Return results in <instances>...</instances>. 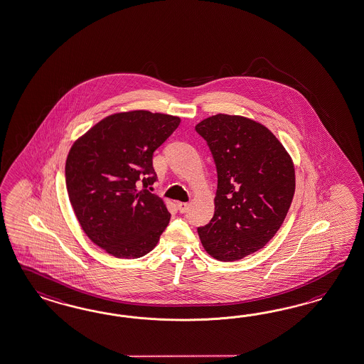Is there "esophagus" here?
<instances>
[{
  "label": "esophagus",
  "instance_id": "esophagus-1",
  "mask_svg": "<svg viewBox=\"0 0 364 364\" xmlns=\"http://www.w3.org/2000/svg\"><path fill=\"white\" fill-rule=\"evenodd\" d=\"M177 207L179 213H186L187 208H188V202H178Z\"/></svg>",
  "mask_w": 364,
  "mask_h": 364
}]
</instances>
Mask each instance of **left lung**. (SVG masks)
<instances>
[{
  "mask_svg": "<svg viewBox=\"0 0 364 364\" xmlns=\"http://www.w3.org/2000/svg\"><path fill=\"white\" fill-rule=\"evenodd\" d=\"M218 171L215 213L199 227L205 252L236 261L261 250L289 211L296 174L289 153L260 122L218 113L196 124Z\"/></svg>",
  "mask_w": 364,
  "mask_h": 364,
  "instance_id": "8db88e82",
  "label": "left lung"
}]
</instances>
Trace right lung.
<instances>
[{"mask_svg":"<svg viewBox=\"0 0 364 364\" xmlns=\"http://www.w3.org/2000/svg\"><path fill=\"white\" fill-rule=\"evenodd\" d=\"M181 119L149 111L111 114L75 141L65 186L76 219L97 247L117 259L149 253L170 220L159 196L153 153Z\"/></svg>","mask_w":364,"mask_h":364,"instance_id":"add662e5","label":"right lung"}]
</instances>
